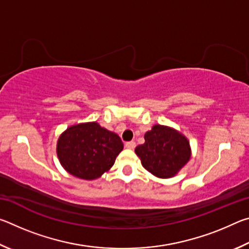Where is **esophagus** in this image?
<instances>
[{
	"label": "esophagus",
	"mask_w": 249,
	"mask_h": 249,
	"mask_svg": "<svg viewBox=\"0 0 249 249\" xmlns=\"http://www.w3.org/2000/svg\"><path fill=\"white\" fill-rule=\"evenodd\" d=\"M125 147H126V148H128V149H134L135 147H136V142H135L134 141L127 142H125Z\"/></svg>",
	"instance_id": "1"
}]
</instances>
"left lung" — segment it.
<instances>
[{"instance_id": "8db88e82", "label": "left lung", "mask_w": 249, "mask_h": 249, "mask_svg": "<svg viewBox=\"0 0 249 249\" xmlns=\"http://www.w3.org/2000/svg\"><path fill=\"white\" fill-rule=\"evenodd\" d=\"M135 153L146 170L159 178H170L189 161L191 149L183 135L167 126L155 125Z\"/></svg>"}]
</instances>
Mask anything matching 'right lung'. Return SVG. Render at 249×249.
<instances>
[{"label":"right lung","mask_w":249,"mask_h":249,"mask_svg":"<svg viewBox=\"0 0 249 249\" xmlns=\"http://www.w3.org/2000/svg\"><path fill=\"white\" fill-rule=\"evenodd\" d=\"M123 147L119 135L93 122L73 125L62 133L58 140L57 154L69 174L93 180L114 165Z\"/></svg>","instance_id":"obj_1"}]
</instances>
